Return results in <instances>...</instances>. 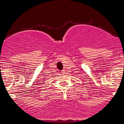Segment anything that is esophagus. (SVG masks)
<instances>
[{"mask_svg":"<svg viewBox=\"0 0 124 124\" xmlns=\"http://www.w3.org/2000/svg\"><path fill=\"white\" fill-rule=\"evenodd\" d=\"M62 73H63V74H65V71H64V70H62Z\"/></svg>","mask_w":124,"mask_h":124,"instance_id":"1","label":"esophagus"}]
</instances>
